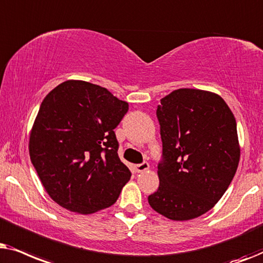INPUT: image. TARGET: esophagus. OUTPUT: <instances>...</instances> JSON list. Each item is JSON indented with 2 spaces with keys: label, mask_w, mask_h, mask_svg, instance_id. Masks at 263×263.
Listing matches in <instances>:
<instances>
[{
  "label": "esophagus",
  "mask_w": 263,
  "mask_h": 263,
  "mask_svg": "<svg viewBox=\"0 0 263 263\" xmlns=\"http://www.w3.org/2000/svg\"><path fill=\"white\" fill-rule=\"evenodd\" d=\"M149 167L150 166H149L148 162H143V163L137 164V166L135 167V170H136V172H137V173H143V172H145V171H148Z\"/></svg>",
  "instance_id": "esophagus-1"
}]
</instances>
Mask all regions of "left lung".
I'll list each match as a JSON object with an SVG mask.
<instances>
[{
  "instance_id": "obj_1",
  "label": "left lung",
  "mask_w": 263,
  "mask_h": 263,
  "mask_svg": "<svg viewBox=\"0 0 263 263\" xmlns=\"http://www.w3.org/2000/svg\"><path fill=\"white\" fill-rule=\"evenodd\" d=\"M160 101L163 161L157 167L159 189L148 202L167 219L187 221L211 211L237 172L236 118L212 91L178 89Z\"/></svg>"
}]
</instances>
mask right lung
Returning a JSON list of instances; mask_svg holds the SVG:
<instances>
[{"mask_svg": "<svg viewBox=\"0 0 263 263\" xmlns=\"http://www.w3.org/2000/svg\"><path fill=\"white\" fill-rule=\"evenodd\" d=\"M127 110V102L84 80H66L44 97L30 132L29 153L52 201L78 214L117 202L131 178L114 134Z\"/></svg>", "mask_w": 263, "mask_h": 263, "instance_id": "1", "label": "right lung"}]
</instances>
